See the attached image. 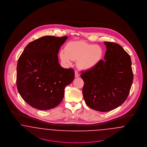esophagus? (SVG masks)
<instances>
[{
  "label": "esophagus",
  "mask_w": 147,
  "mask_h": 147,
  "mask_svg": "<svg viewBox=\"0 0 147 147\" xmlns=\"http://www.w3.org/2000/svg\"><path fill=\"white\" fill-rule=\"evenodd\" d=\"M75 77H78L80 76V74L77 72V71L76 70L75 71Z\"/></svg>",
  "instance_id": "1"
}]
</instances>
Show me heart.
<instances>
[{"mask_svg":"<svg viewBox=\"0 0 147 147\" xmlns=\"http://www.w3.org/2000/svg\"><path fill=\"white\" fill-rule=\"evenodd\" d=\"M103 55L101 47L85 41H72L62 50L60 56L62 61L70 63L71 60H77L78 66L82 69L89 70L94 67L100 61Z\"/></svg>","mask_w":147,"mask_h":147,"instance_id":"1","label":"heart"}]
</instances>
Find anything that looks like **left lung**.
Returning <instances> with one entry per match:
<instances>
[{"label": "left lung", "mask_w": 147, "mask_h": 147, "mask_svg": "<svg viewBox=\"0 0 147 147\" xmlns=\"http://www.w3.org/2000/svg\"><path fill=\"white\" fill-rule=\"evenodd\" d=\"M107 50L104 60L82 71V93L86 104L94 110L108 112L126 100L133 80L131 59L118 44L104 42Z\"/></svg>", "instance_id": "left-lung-1"}]
</instances>
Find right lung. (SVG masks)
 Returning <instances> with one entry per match:
<instances>
[{
  "mask_svg": "<svg viewBox=\"0 0 147 147\" xmlns=\"http://www.w3.org/2000/svg\"><path fill=\"white\" fill-rule=\"evenodd\" d=\"M67 36H45L30 42L19 58L16 86L22 98L31 107L49 110L57 106L65 87L75 77L74 70L62 67L58 59Z\"/></svg>",
  "mask_w": 147,
  "mask_h": 147,
  "instance_id": "add662e5",
  "label": "right lung"
}]
</instances>
